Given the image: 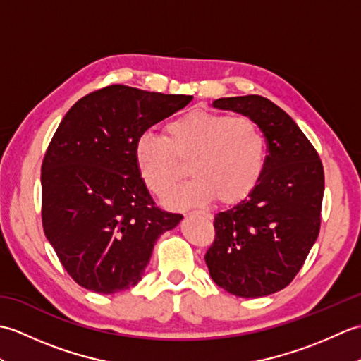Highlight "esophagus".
Returning a JSON list of instances; mask_svg holds the SVG:
<instances>
[{
	"label": "esophagus",
	"instance_id": "1",
	"mask_svg": "<svg viewBox=\"0 0 361 361\" xmlns=\"http://www.w3.org/2000/svg\"><path fill=\"white\" fill-rule=\"evenodd\" d=\"M192 214H198V216H203V217H206V219H212V216L209 212H204V211H195V212H192Z\"/></svg>",
	"mask_w": 361,
	"mask_h": 361
}]
</instances>
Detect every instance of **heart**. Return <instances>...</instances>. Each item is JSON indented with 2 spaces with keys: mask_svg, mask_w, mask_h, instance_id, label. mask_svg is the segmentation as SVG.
<instances>
[{
  "mask_svg": "<svg viewBox=\"0 0 361 361\" xmlns=\"http://www.w3.org/2000/svg\"><path fill=\"white\" fill-rule=\"evenodd\" d=\"M267 141L248 116L194 110L166 126V140L145 132L135 142V161L153 194L166 197L186 175L194 178L167 198L189 208L217 198L220 204L245 200L262 178Z\"/></svg>",
  "mask_w": 361,
  "mask_h": 361,
  "instance_id": "1",
  "label": "heart"
}]
</instances>
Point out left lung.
Returning a JSON list of instances; mask_svg holds the SVG:
<instances>
[{
  "label": "left lung",
  "mask_w": 361,
  "mask_h": 361,
  "mask_svg": "<svg viewBox=\"0 0 361 361\" xmlns=\"http://www.w3.org/2000/svg\"><path fill=\"white\" fill-rule=\"evenodd\" d=\"M212 106L256 121L268 155L255 190L214 217L216 239L204 256L206 265L228 293L271 295L293 281L318 237L323 164L296 122L268 99L221 97Z\"/></svg>",
  "instance_id": "obj_1"
}]
</instances>
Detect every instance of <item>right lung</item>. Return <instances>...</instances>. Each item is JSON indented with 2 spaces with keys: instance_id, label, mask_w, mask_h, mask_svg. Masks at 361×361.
<instances>
[{
  "instance_id": "right-lung-1",
  "label": "right lung",
  "mask_w": 361,
  "mask_h": 361,
  "mask_svg": "<svg viewBox=\"0 0 361 361\" xmlns=\"http://www.w3.org/2000/svg\"><path fill=\"white\" fill-rule=\"evenodd\" d=\"M192 99L110 85L82 97L60 122L42 164V221L79 286L104 295L136 286L158 237L180 224L181 214L155 206L135 142Z\"/></svg>"
}]
</instances>
